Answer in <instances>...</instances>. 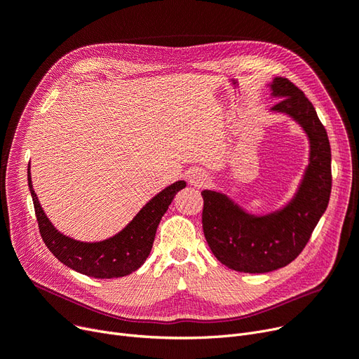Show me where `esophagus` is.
I'll return each mask as SVG.
<instances>
[{
  "mask_svg": "<svg viewBox=\"0 0 359 359\" xmlns=\"http://www.w3.org/2000/svg\"><path fill=\"white\" fill-rule=\"evenodd\" d=\"M187 177H189V178H187V180H189V184L196 187V189H201V187H204L209 182V175L200 168L191 169Z\"/></svg>",
  "mask_w": 359,
  "mask_h": 359,
  "instance_id": "obj_1",
  "label": "esophagus"
}]
</instances>
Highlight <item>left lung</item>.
<instances>
[{
	"mask_svg": "<svg viewBox=\"0 0 359 359\" xmlns=\"http://www.w3.org/2000/svg\"><path fill=\"white\" fill-rule=\"evenodd\" d=\"M270 95L282 99L270 112L283 114L304 130L309 165L294 197L279 210L252 215L226 194L201 191L203 231L215 257L232 270L267 273L294 262L326 212L332 191V151L326 128L311 102L294 83L276 77Z\"/></svg>",
	"mask_w": 359,
	"mask_h": 359,
	"instance_id": "left-lung-1",
	"label": "left lung"
}]
</instances>
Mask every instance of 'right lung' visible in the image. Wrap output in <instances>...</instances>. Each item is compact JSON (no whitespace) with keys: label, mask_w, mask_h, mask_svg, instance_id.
Segmentation results:
<instances>
[{"label":"right lung","mask_w":359,"mask_h":359,"mask_svg":"<svg viewBox=\"0 0 359 359\" xmlns=\"http://www.w3.org/2000/svg\"><path fill=\"white\" fill-rule=\"evenodd\" d=\"M27 184L32 194L39 232L45 245L55 257L81 275L96 279L123 278L137 270L149 257L159 222L175 194L185 189V181H177L156 194L133 217L130 224L114 236L97 243H83L61 233L46 217L32 185L30 165Z\"/></svg>","instance_id":"right-lung-1"}]
</instances>
